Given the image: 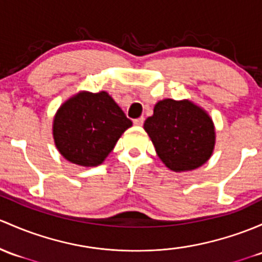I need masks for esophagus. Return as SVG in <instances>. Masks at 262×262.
I'll list each match as a JSON object with an SVG mask.
<instances>
[{"label":"esophagus","mask_w":262,"mask_h":262,"mask_svg":"<svg viewBox=\"0 0 262 262\" xmlns=\"http://www.w3.org/2000/svg\"><path fill=\"white\" fill-rule=\"evenodd\" d=\"M134 125H138V126H142L143 123H144V118L140 117V118H137V119L133 120Z\"/></svg>","instance_id":"1"}]
</instances>
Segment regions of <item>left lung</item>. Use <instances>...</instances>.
<instances>
[{"mask_svg":"<svg viewBox=\"0 0 262 262\" xmlns=\"http://www.w3.org/2000/svg\"><path fill=\"white\" fill-rule=\"evenodd\" d=\"M156 152L169 169L191 170L210 158L214 145L212 119L191 101L164 99L144 122Z\"/></svg>","mask_w":262,"mask_h":262,"instance_id":"obj_1","label":"left lung"}]
</instances>
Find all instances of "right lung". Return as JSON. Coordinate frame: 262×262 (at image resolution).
<instances>
[{"label":"right lung","instance_id":"right-lung-1","mask_svg":"<svg viewBox=\"0 0 262 262\" xmlns=\"http://www.w3.org/2000/svg\"><path fill=\"white\" fill-rule=\"evenodd\" d=\"M129 126L132 120L108 93H80L57 110L54 119L55 144L71 163L98 166Z\"/></svg>","mask_w":262,"mask_h":262}]
</instances>
